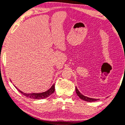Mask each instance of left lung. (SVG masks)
<instances>
[{
    "instance_id": "8db88e82",
    "label": "left lung",
    "mask_w": 125,
    "mask_h": 125,
    "mask_svg": "<svg viewBox=\"0 0 125 125\" xmlns=\"http://www.w3.org/2000/svg\"><path fill=\"white\" fill-rule=\"evenodd\" d=\"M75 90H76V93L77 94L78 96L80 97V98H81L83 100L86 101V102H95V101L98 100V99H94V98H91L86 97V96H84L80 93V92L78 91V90L77 89V88H75Z\"/></svg>"
}]
</instances>
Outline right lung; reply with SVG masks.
<instances>
[{
    "label": "right lung",
    "mask_w": 125,
    "mask_h": 125,
    "mask_svg": "<svg viewBox=\"0 0 125 125\" xmlns=\"http://www.w3.org/2000/svg\"><path fill=\"white\" fill-rule=\"evenodd\" d=\"M17 89L19 91V92H21L22 93V95H25V96H26V97L30 98H32V99H44L46 98L49 97L50 95H52L53 92H55V84L52 85L51 88H50V89L49 90H47V92H43V93H23L22 92H21V90H19L15 86Z\"/></svg>",
    "instance_id": "right-lung-1"
}]
</instances>
